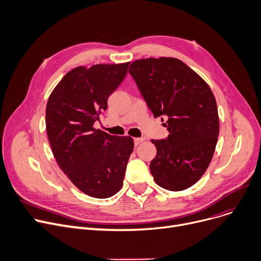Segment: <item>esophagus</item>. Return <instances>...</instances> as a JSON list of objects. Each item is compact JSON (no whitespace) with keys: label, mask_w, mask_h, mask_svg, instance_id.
I'll return each instance as SVG.
<instances>
[{"label":"esophagus","mask_w":261,"mask_h":261,"mask_svg":"<svg viewBox=\"0 0 261 261\" xmlns=\"http://www.w3.org/2000/svg\"><path fill=\"white\" fill-rule=\"evenodd\" d=\"M142 141H144L143 138H135V139H134V142H135V145H136V146L139 145Z\"/></svg>","instance_id":"1"}]
</instances>
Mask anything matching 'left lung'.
Masks as SVG:
<instances>
[{
	"label": "left lung",
	"mask_w": 261,
	"mask_h": 261,
	"mask_svg": "<svg viewBox=\"0 0 261 261\" xmlns=\"http://www.w3.org/2000/svg\"><path fill=\"white\" fill-rule=\"evenodd\" d=\"M128 73L154 117L167 118L166 139L152 140L157 154L150 170L170 191L193 186L213 159L219 136L216 98L206 82L172 57L136 60Z\"/></svg>",
	"instance_id": "obj_1"
}]
</instances>
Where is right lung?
Segmentation results:
<instances>
[{"label":"right lung","mask_w":261,"mask_h":261,"mask_svg":"<svg viewBox=\"0 0 261 261\" xmlns=\"http://www.w3.org/2000/svg\"><path fill=\"white\" fill-rule=\"evenodd\" d=\"M129 63L77 67L49 95L47 138L58 166L85 194L107 198L120 191L134 140L111 136L93 124L107 109L108 96L127 74Z\"/></svg>","instance_id":"1"}]
</instances>
